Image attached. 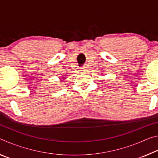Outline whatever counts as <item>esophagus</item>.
I'll list each match as a JSON object with an SVG mask.
<instances>
[{
	"label": "esophagus",
	"instance_id": "obj_1",
	"mask_svg": "<svg viewBox=\"0 0 158 158\" xmlns=\"http://www.w3.org/2000/svg\"><path fill=\"white\" fill-rule=\"evenodd\" d=\"M85 70V68H82V71H84Z\"/></svg>",
	"mask_w": 158,
	"mask_h": 158
}]
</instances>
